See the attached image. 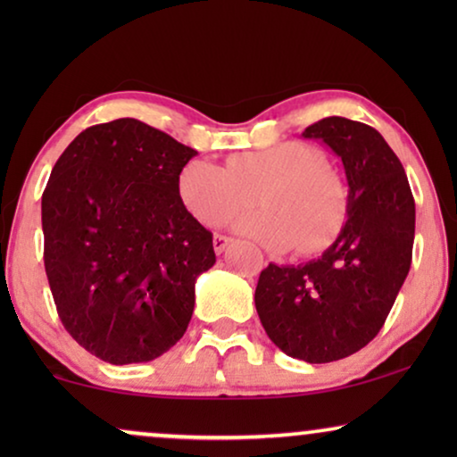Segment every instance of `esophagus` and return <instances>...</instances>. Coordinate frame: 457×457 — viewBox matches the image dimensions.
<instances>
[{
  "label": "esophagus",
  "mask_w": 457,
  "mask_h": 457,
  "mask_svg": "<svg viewBox=\"0 0 457 457\" xmlns=\"http://www.w3.org/2000/svg\"><path fill=\"white\" fill-rule=\"evenodd\" d=\"M230 243H233V239H230V237H224V235H216L214 237V252L220 255L224 249H227Z\"/></svg>",
  "instance_id": "34e87169"
}]
</instances>
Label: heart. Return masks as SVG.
<instances>
[{
	"mask_svg": "<svg viewBox=\"0 0 457 457\" xmlns=\"http://www.w3.org/2000/svg\"><path fill=\"white\" fill-rule=\"evenodd\" d=\"M180 199L208 227H220L255 205L268 212L243 216L235 230L270 249L295 247L318 253L337 239L347 220L345 180L327 164L320 149L289 141L237 154L222 168L195 160L180 177Z\"/></svg>",
	"mask_w": 457,
	"mask_h": 457,
	"instance_id": "obj_1",
	"label": "heart"
}]
</instances>
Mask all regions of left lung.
<instances>
[{"mask_svg": "<svg viewBox=\"0 0 457 457\" xmlns=\"http://www.w3.org/2000/svg\"><path fill=\"white\" fill-rule=\"evenodd\" d=\"M303 137L341 158L347 220L318 260L268 264L255 287V310L287 355L327 364L360 352L383 328L410 272L416 205L402 162L377 129L328 116Z\"/></svg>", "mask_w": 457, "mask_h": 457, "instance_id": "1", "label": "left lung"}]
</instances>
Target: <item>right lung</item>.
<instances>
[{
	"instance_id": "obj_1",
	"label": "right lung",
	"mask_w": 457,
	"mask_h": 457,
	"mask_svg": "<svg viewBox=\"0 0 457 457\" xmlns=\"http://www.w3.org/2000/svg\"><path fill=\"white\" fill-rule=\"evenodd\" d=\"M197 155L135 120L85 129L41 197L46 274L74 341L110 364L168 352L189 327L195 280L216 262L179 177Z\"/></svg>"
}]
</instances>
